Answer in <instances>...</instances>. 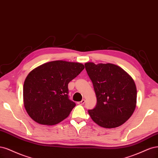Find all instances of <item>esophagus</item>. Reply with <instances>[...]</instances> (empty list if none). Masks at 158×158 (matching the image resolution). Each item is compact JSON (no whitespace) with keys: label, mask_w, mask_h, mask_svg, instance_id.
Masks as SVG:
<instances>
[{"label":"esophagus","mask_w":158,"mask_h":158,"mask_svg":"<svg viewBox=\"0 0 158 158\" xmlns=\"http://www.w3.org/2000/svg\"><path fill=\"white\" fill-rule=\"evenodd\" d=\"M85 100H81V102H77V104H79V105H83V104H85Z\"/></svg>","instance_id":"1"}]
</instances>
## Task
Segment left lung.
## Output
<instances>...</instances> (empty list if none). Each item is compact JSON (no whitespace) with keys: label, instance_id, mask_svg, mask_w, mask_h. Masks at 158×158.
<instances>
[{"label":"left lung","instance_id":"obj_1","mask_svg":"<svg viewBox=\"0 0 158 158\" xmlns=\"http://www.w3.org/2000/svg\"><path fill=\"white\" fill-rule=\"evenodd\" d=\"M97 103L88 110L91 119L104 128H115L128 120L136 104V87L131 76L112 64H85Z\"/></svg>","mask_w":158,"mask_h":158}]
</instances>
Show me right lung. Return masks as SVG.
<instances>
[{
    "mask_svg": "<svg viewBox=\"0 0 158 158\" xmlns=\"http://www.w3.org/2000/svg\"><path fill=\"white\" fill-rule=\"evenodd\" d=\"M83 64L52 61L33 69L24 81L23 104L28 115L41 125H54L68 118L75 106L68 96V83Z\"/></svg>",
    "mask_w": 158,
    "mask_h": 158,
    "instance_id": "obj_1",
    "label": "right lung"
}]
</instances>
